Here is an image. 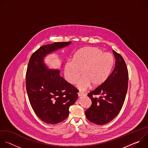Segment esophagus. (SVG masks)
<instances>
[{"instance_id":"34e87169","label":"esophagus","mask_w":148,"mask_h":148,"mask_svg":"<svg viewBox=\"0 0 148 148\" xmlns=\"http://www.w3.org/2000/svg\"><path fill=\"white\" fill-rule=\"evenodd\" d=\"M78 95L79 97H82V96H84V94L82 93V92H78Z\"/></svg>"}]
</instances>
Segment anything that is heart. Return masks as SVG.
<instances>
[{
    "instance_id": "1",
    "label": "heart",
    "mask_w": 148,
    "mask_h": 148,
    "mask_svg": "<svg viewBox=\"0 0 148 148\" xmlns=\"http://www.w3.org/2000/svg\"><path fill=\"white\" fill-rule=\"evenodd\" d=\"M114 62V56L103 53L98 47H86L78 50L72 61H67L64 66V74L68 82L75 84L82 74L77 84L81 91L88 88L92 84L97 87L108 78Z\"/></svg>"
}]
</instances>
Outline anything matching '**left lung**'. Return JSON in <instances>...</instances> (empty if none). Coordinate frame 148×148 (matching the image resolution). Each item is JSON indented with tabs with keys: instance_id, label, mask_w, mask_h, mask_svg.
<instances>
[{
	"instance_id": "obj_1",
	"label": "left lung",
	"mask_w": 148,
	"mask_h": 148,
	"mask_svg": "<svg viewBox=\"0 0 148 148\" xmlns=\"http://www.w3.org/2000/svg\"><path fill=\"white\" fill-rule=\"evenodd\" d=\"M115 58V67L103 84L88 96L92 101L86 112L88 120L97 125H105L119 113L128 90V71L121 55L113 50ZM95 96H99L98 98Z\"/></svg>"
}]
</instances>
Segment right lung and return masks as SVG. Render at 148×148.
<instances>
[{"label":"right lung","instance_id":"obj_1","mask_svg":"<svg viewBox=\"0 0 148 148\" xmlns=\"http://www.w3.org/2000/svg\"><path fill=\"white\" fill-rule=\"evenodd\" d=\"M71 43L55 42L41 46L29 61L26 75L29 99L36 115L47 124H56L66 119L69 107L78 98L77 89L60 76V70L49 69L44 62L47 55Z\"/></svg>","mask_w":148,"mask_h":148}]
</instances>
